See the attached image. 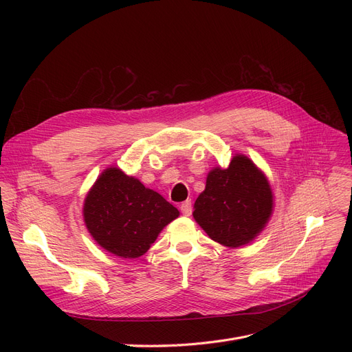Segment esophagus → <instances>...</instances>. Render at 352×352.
<instances>
[{"instance_id": "esophagus-1", "label": "esophagus", "mask_w": 352, "mask_h": 352, "mask_svg": "<svg viewBox=\"0 0 352 352\" xmlns=\"http://www.w3.org/2000/svg\"><path fill=\"white\" fill-rule=\"evenodd\" d=\"M179 210H181V212L186 215V217H190L191 215V212H192V206H191V201H184L182 204H181V207H179Z\"/></svg>"}]
</instances>
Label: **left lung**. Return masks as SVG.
<instances>
[{"label":"left lung","instance_id":"1","mask_svg":"<svg viewBox=\"0 0 352 352\" xmlns=\"http://www.w3.org/2000/svg\"><path fill=\"white\" fill-rule=\"evenodd\" d=\"M194 208V219L211 239L238 248L254 241L268 224L274 192L254 161L235 154L227 168L217 165L208 173Z\"/></svg>","mask_w":352,"mask_h":352}]
</instances>
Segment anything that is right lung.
<instances>
[{"instance_id": "right-lung-1", "label": "right lung", "mask_w": 352, "mask_h": 352, "mask_svg": "<svg viewBox=\"0 0 352 352\" xmlns=\"http://www.w3.org/2000/svg\"><path fill=\"white\" fill-rule=\"evenodd\" d=\"M178 215L179 211L162 195L117 166L100 174L82 206L89 235L105 251L121 258L144 255Z\"/></svg>"}]
</instances>
